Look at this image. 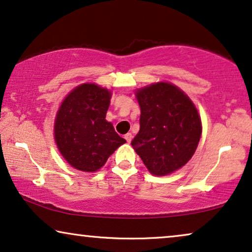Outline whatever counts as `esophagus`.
Listing matches in <instances>:
<instances>
[{
	"mask_svg": "<svg viewBox=\"0 0 252 252\" xmlns=\"http://www.w3.org/2000/svg\"><path fill=\"white\" fill-rule=\"evenodd\" d=\"M132 134L130 133H127L126 135H125V140L127 141V143H130V141H132Z\"/></svg>",
	"mask_w": 252,
	"mask_h": 252,
	"instance_id": "obj_1",
	"label": "esophagus"
}]
</instances>
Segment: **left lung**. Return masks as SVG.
Segmentation results:
<instances>
[{
  "label": "left lung",
  "mask_w": 252,
  "mask_h": 252,
  "mask_svg": "<svg viewBox=\"0 0 252 252\" xmlns=\"http://www.w3.org/2000/svg\"><path fill=\"white\" fill-rule=\"evenodd\" d=\"M140 130L132 147L154 175H167L188 163L198 146L202 123L191 99L177 86L157 82L137 89Z\"/></svg>",
  "instance_id": "obj_1"
}]
</instances>
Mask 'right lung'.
I'll return each instance as SVG.
<instances>
[{
  "label": "right lung",
  "mask_w": 252,
  "mask_h": 252,
  "mask_svg": "<svg viewBox=\"0 0 252 252\" xmlns=\"http://www.w3.org/2000/svg\"><path fill=\"white\" fill-rule=\"evenodd\" d=\"M111 93L95 84H82L68 94L55 119V141L68 164L79 171L96 172L110 155L126 142L105 115Z\"/></svg>",
  "instance_id": "1"
}]
</instances>
